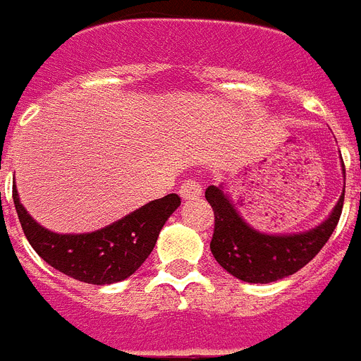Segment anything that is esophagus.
I'll use <instances>...</instances> for the list:
<instances>
[{"label": "esophagus", "instance_id": "esophagus-1", "mask_svg": "<svg viewBox=\"0 0 361 361\" xmlns=\"http://www.w3.org/2000/svg\"><path fill=\"white\" fill-rule=\"evenodd\" d=\"M180 195L183 200L198 198L202 195V185L196 180H185L180 187Z\"/></svg>", "mask_w": 361, "mask_h": 361}]
</instances>
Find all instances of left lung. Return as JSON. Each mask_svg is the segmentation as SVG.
<instances>
[{
  "mask_svg": "<svg viewBox=\"0 0 361 361\" xmlns=\"http://www.w3.org/2000/svg\"><path fill=\"white\" fill-rule=\"evenodd\" d=\"M205 200L214 211L211 251L218 264L240 281L266 284L293 275L319 253L340 222L345 189L332 214L321 226L307 233L283 237L251 229L220 187L209 185Z\"/></svg>",
  "mask_w": 361,
  "mask_h": 361,
  "instance_id": "1",
  "label": "left lung"
}]
</instances>
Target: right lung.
I'll use <instances>...</instances> for the list:
<instances>
[{
  "mask_svg": "<svg viewBox=\"0 0 361 361\" xmlns=\"http://www.w3.org/2000/svg\"><path fill=\"white\" fill-rule=\"evenodd\" d=\"M12 200L32 250L54 269L87 284L119 283L134 274L154 250L169 216L181 204L178 195H166L99 231L59 235L38 226L27 214L16 187Z\"/></svg>",
  "mask_w": 361,
  "mask_h": 361,
  "instance_id": "1",
  "label": "right lung"
}]
</instances>
